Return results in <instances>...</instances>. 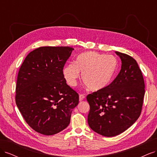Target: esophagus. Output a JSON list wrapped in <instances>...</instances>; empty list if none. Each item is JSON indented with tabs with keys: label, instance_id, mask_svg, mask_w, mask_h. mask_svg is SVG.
I'll list each match as a JSON object with an SVG mask.
<instances>
[{
	"label": "esophagus",
	"instance_id": "1",
	"mask_svg": "<svg viewBox=\"0 0 157 157\" xmlns=\"http://www.w3.org/2000/svg\"><path fill=\"white\" fill-rule=\"evenodd\" d=\"M84 98H85V96H84L83 94H80L79 95V101H82Z\"/></svg>",
	"mask_w": 157,
	"mask_h": 157
}]
</instances>
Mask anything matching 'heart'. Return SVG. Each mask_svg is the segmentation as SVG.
Wrapping results in <instances>:
<instances>
[{"instance_id": "1", "label": "heart", "mask_w": 157, "mask_h": 157, "mask_svg": "<svg viewBox=\"0 0 157 157\" xmlns=\"http://www.w3.org/2000/svg\"><path fill=\"white\" fill-rule=\"evenodd\" d=\"M118 61L112 55L100 54L95 52L80 54L75 63L63 68V78L69 86H75L82 73V80L91 91L96 92L108 86L115 77Z\"/></svg>"}]
</instances>
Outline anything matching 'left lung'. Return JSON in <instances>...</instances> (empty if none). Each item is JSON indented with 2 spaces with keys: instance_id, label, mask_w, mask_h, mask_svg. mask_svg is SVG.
<instances>
[{
  "instance_id": "left-lung-1",
  "label": "left lung",
  "mask_w": 157,
  "mask_h": 157,
  "mask_svg": "<svg viewBox=\"0 0 157 157\" xmlns=\"http://www.w3.org/2000/svg\"><path fill=\"white\" fill-rule=\"evenodd\" d=\"M121 59V69L105 88L89 94L88 123L91 129L105 137L126 131L139 118L145 94L143 75L131 56L115 52Z\"/></svg>"
}]
</instances>
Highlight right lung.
Here are the masks:
<instances>
[{"instance_id":"obj_1","label":"right lung","mask_w":157,"mask_h":157,"mask_svg":"<svg viewBox=\"0 0 157 157\" xmlns=\"http://www.w3.org/2000/svg\"><path fill=\"white\" fill-rule=\"evenodd\" d=\"M74 49L40 47L27 56L19 71L16 102L23 117L35 131L46 136L67 128L78 94L63 78L62 70Z\"/></svg>"}]
</instances>
